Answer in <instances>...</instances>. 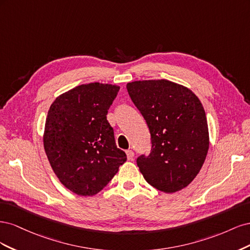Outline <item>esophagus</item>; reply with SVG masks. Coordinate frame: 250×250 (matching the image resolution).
I'll list each match as a JSON object with an SVG mask.
<instances>
[{
    "instance_id": "esophagus-1",
    "label": "esophagus",
    "mask_w": 250,
    "mask_h": 250,
    "mask_svg": "<svg viewBox=\"0 0 250 250\" xmlns=\"http://www.w3.org/2000/svg\"><path fill=\"white\" fill-rule=\"evenodd\" d=\"M126 155H127V160H132L133 158V156H134V153H133V151L132 150H127L126 151Z\"/></svg>"
}]
</instances>
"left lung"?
<instances>
[{
    "label": "left lung",
    "mask_w": 250,
    "mask_h": 250,
    "mask_svg": "<svg viewBox=\"0 0 250 250\" xmlns=\"http://www.w3.org/2000/svg\"><path fill=\"white\" fill-rule=\"evenodd\" d=\"M126 87L151 134L150 154L137 161L144 178L165 193L183 190L197 176L209 146L199 98L167 79L132 81Z\"/></svg>",
    "instance_id": "obj_1"
}]
</instances>
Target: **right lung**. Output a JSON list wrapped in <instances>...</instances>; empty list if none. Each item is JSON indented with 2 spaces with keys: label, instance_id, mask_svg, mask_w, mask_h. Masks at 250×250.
Returning a JSON list of instances; mask_svg holds the SVG:
<instances>
[{
  "label": "right lung",
  "instance_id": "obj_1",
  "mask_svg": "<svg viewBox=\"0 0 250 250\" xmlns=\"http://www.w3.org/2000/svg\"><path fill=\"white\" fill-rule=\"evenodd\" d=\"M120 86L94 82L59 95L48 111L43 148L51 167L67 190L94 196L126 162L106 119Z\"/></svg>",
  "mask_w": 250,
  "mask_h": 250
}]
</instances>
